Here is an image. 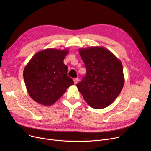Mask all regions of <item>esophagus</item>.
<instances>
[{
	"label": "esophagus",
	"instance_id": "esophagus-1",
	"mask_svg": "<svg viewBox=\"0 0 151 151\" xmlns=\"http://www.w3.org/2000/svg\"><path fill=\"white\" fill-rule=\"evenodd\" d=\"M73 81H74L75 84H76L78 83V81H79V79L78 78H74L73 79Z\"/></svg>",
	"mask_w": 151,
	"mask_h": 151
}]
</instances>
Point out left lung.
<instances>
[{"label":"left lung","mask_w":151,"mask_h":151,"mask_svg":"<svg viewBox=\"0 0 151 151\" xmlns=\"http://www.w3.org/2000/svg\"><path fill=\"white\" fill-rule=\"evenodd\" d=\"M86 75L76 84L84 100L92 108L103 109L116 100L124 85L121 61L105 47L79 49Z\"/></svg>","instance_id":"1"}]
</instances>
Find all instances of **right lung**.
I'll return each mask as SVG.
<instances>
[{
  "mask_svg": "<svg viewBox=\"0 0 151 151\" xmlns=\"http://www.w3.org/2000/svg\"><path fill=\"white\" fill-rule=\"evenodd\" d=\"M68 50L47 48L36 53L26 65L23 77L30 97L38 104L50 106L74 84L63 63Z\"/></svg>",
  "mask_w": 151,
  "mask_h": 151,
  "instance_id": "add662e5",
  "label": "right lung"
}]
</instances>
